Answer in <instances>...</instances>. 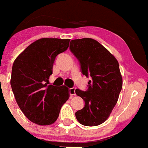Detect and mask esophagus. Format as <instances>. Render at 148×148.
<instances>
[{"label": "esophagus", "instance_id": "obj_1", "mask_svg": "<svg viewBox=\"0 0 148 148\" xmlns=\"http://www.w3.org/2000/svg\"><path fill=\"white\" fill-rule=\"evenodd\" d=\"M69 95L71 97L75 95V88H69Z\"/></svg>", "mask_w": 148, "mask_h": 148}]
</instances>
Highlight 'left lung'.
<instances>
[{
	"label": "left lung",
	"mask_w": 148,
	"mask_h": 148,
	"mask_svg": "<svg viewBox=\"0 0 148 148\" xmlns=\"http://www.w3.org/2000/svg\"><path fill=\"white\" fill-rule=\"evenodd\" d=\"M69 49L79 62L83 75L92 79L87 90H75L85 103L84 108L75 113L76 117L85 126H97L107 120L118 100L122 87L119 63L92 38L71 40Z\"/></svg>",
	"instance_id": "1"
}]
</instances>
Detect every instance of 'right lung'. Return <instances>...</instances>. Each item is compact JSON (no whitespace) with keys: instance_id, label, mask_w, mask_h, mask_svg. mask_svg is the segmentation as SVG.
Instances as JSON below:
<instances>
[{"instance_id":"add662e5","label":"right lung","mask_w":148,"mask_h":148,"mask_svg":"<svg viewBox=\"0 0 148 148\" xmlns=\"http://www.w3.org/2000/svg\"><path fill=\"white\" fill-rule=\"evenodd\" d=\"M70 39L43 38L19 54L12 67L10 86L21 110L32 122L51 125L69 97L63 85L49 84L56 56L65 51Z\"/></svg>"}]
</instances>
